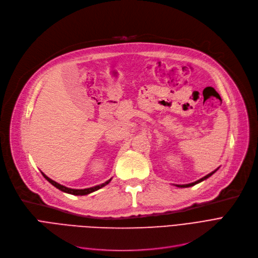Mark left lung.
<instances>
[{"instance_id": "left-lung-1", "label": "left lung", "mask_w": 258, "mask_h": 258, "mask_svg": "<svg viewBox=\"0 0 258 258\" xmlns=\"http://www.w3.org/2000/svg\"><path fill=\"white\" fill-rule=\"evenodd\" d=\"M217 171V169L215 170V171H213V172H211V173H209L208 175H206V176H204L203 178H201V179H199V180H196V181H194V182H191V183H187V185H176L177 187H179V188H187V187H191V186H194V185H196V183H199V182H201V181H203V180H205V179H207L208 177H210L213 173H215Z\"/></svg>"}]
</instances>
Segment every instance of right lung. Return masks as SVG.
Wrapping results in <instances>:
<instances>
[{"label":"right lung","instance_id":"1","mask_svg":"<svg viewBox=\"0 0 258 258\" xmlns=\"http://www.w3.org/2000/svg\"><path fill=\"white\" fill-rule=\"evenodd\" d=\"M42 174H43V176H44L49 182L51 183V185H53V186H54L55 188H57L58 190L63 191V192H66V193H69V194H73V195H86V194H89V193H91V192H94V191H96V190H99V189L103 188L104 186L107 185V183L110 182V180H111V179H109V180H107L106 182L102 183V185L95 186V187H91V188H87V189H71V188H67V187H65V186H63V185H59L58 182L52 180L51 178H49V177H48L47 175H45L43 172H42Z\"/></svg>","mask_w":258,"mask_h":258}]
</instances>
